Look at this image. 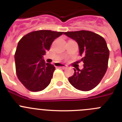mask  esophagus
Here are the masks:
<instances>
[{"mask_svg": "<svg viewBox=\"0 0 122 122\" xmlns=\"http://www.w3.org/2000/svg\"><path fill=\"white\" fill-rule=\"evenodd\" d=\"M55 66L57 67L62 68H67V65L65 64H61V63H55Z\"/></svg>", "mask_w": 122, "mask_h": 122, "instance_id": "obj_1", "label": "esophagus"}]
</instances>
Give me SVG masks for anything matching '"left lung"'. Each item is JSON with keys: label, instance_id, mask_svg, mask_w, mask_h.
I'll list each match as a JSON object with an SVG mask.
<instances>
[{"label": "left lung", "instance_id": "obj_1", "mask_svg": "<svg viewBox=\"0 0 122 122\" xmlns=\"http://www.w3.org/2000/svg\"><path fill=\"white\" fill-rule=\"evenodd\" d=\"M64 34L78 44L79 54L84 62L82 70L74 69L68 78L76 89L89 91L98 84L104 76L108 65L109 51L105 40L98 34L87 30L65 32Z\"/></svg>", "mask_w": 122, "mask_h": 122}]
</instances>
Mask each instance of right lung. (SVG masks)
Wrapping results in <instances>:
<instances>
[{
	"label": "right lung",
	"instance_id": "obj_1",
	"mask_svg": "<svg viewBox=\"0 0 122 122\" xmlns=\"http://www.w3.org/2000/svg\"><path fill=\"white\" fill-rule=\"evenodd\" d=\"M63 32L41 30L29 33L18 42L15 54L17 76L32 92L44 90L50 84L55 66L45 63L43 57L54 40Z\"/></svg>",
	"mask_w": 122,
	"mask_h": 122
}]
</instances>
